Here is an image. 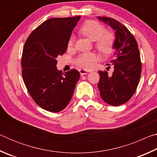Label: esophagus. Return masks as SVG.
Segmentation results:
<instances>
[{
  "instance_id": "34e87169",
  "label": "esophagus",
  "mask_w": 157,
  "mask_h": 157,
  "mask_svg": "<svg viewBox=\"0 0 157 157\" xmlns=\"http://www.w3.org/2000/svg\"><path fill=\"white\" fill-rule=\"evenodd\" d=\"M89 73V71H87L86 70H84V69H80L79 70V73H80L81 75H86Z\"/></svg>"
}]
</instances>
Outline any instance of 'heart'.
<instances>
[{"label": "heart", "mask_w": 157, "mask_h": 157, "mask_svg": "<svg viewBox=\"0 0 157 157\" xmlns=\"http://www.w3.org/2000/svg\"><path fill=\"white\" fill-rule=\"evenodd\" d=\"M80 33L84 36L95 41V47L103 55H109L113 52L115 46L116 37L111 32H106V28L101 23L95 21H88L80 28ZM74 38L72 36L68 42V48H72ZM98 59L97 55L94 52L82 53L74 60L76 66L84 69L91 68Z\"/></svg>", "instance_id": "heart-1"}]
</instances>
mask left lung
Listing matches in <instances>:
<instances>
[{"label": "left lung", "mask_w": 157, "mask_h": 157, "mask_svg": "<svg viewBox=\"0 0 157 157\" xmlns=\"http://www.w3.org/2000/svg\"><path fill=\"white\" fill-rule=\"evenodd\" d=\"M115 31V58L110 63L114 71H99L98 87L102 99L111 106H119L129 101L136 91L141 74V62L138 44L125 26L112 18L98 17Z\"/></svg>", "instance_id": "left-lung-1"}]
</instances>
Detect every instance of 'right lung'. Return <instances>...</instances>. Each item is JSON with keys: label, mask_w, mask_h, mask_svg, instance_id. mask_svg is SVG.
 <instances>
[{"label": "right lung", "mask_w": 157, "mask_h": 157, "mask_svg": "<svg viewBox=\"0 0 157 157\" xmlns=\"http://www.w3.org/2000/svg\"><path fill=\"white\" fill-rule=\"evenodd\" d=\"M80 16L52 18L42 23L26 40L21 57L22 76L30 96L39 107L59 112L68 105L79 73L57 68V57L66 51L71 33Z\"/></svg>", "instance_id": "1"}]
</instances>
